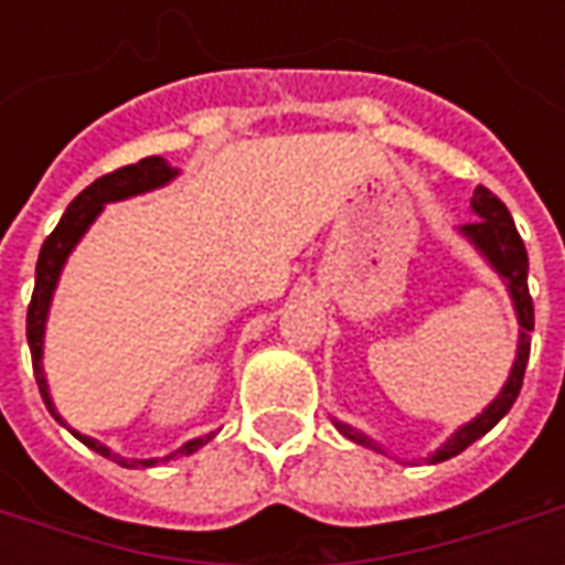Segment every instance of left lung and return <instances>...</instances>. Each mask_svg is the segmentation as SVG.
Masks as SVG:
<instances>
[{"label": "left lung", "mask_w": 565, "mask_h": 565, "mask_svg": "<svg viewBox=\"0 0 565 565\" xmlns=\"http://www.w3.org/2000/svg\"><path fill=\"white\" fill-rule=\"evenodd\" d=\"M472 211L478 214V221L466 223L462 226V235L472 242L481 254H484L490 263H493V269L505 278L509 284V294L514 299V311H518V320H521V344H518V360H514V369H511L509 381H505V387L499 393L493 403L487 405L484 415H478L472 424L460 426L454 436L441 445V448L433 454V462L450 460V457H457L460 450H466L472 441L490 433L493 426L502 420V417L509 415V408L518 399V393L523 387V372H526V360H530V332H533V296H530V287H526V271H530V257H526V247H523V238L518 233V226L511 221L509 209H505V202L493 193V190H487V186H478L472 196ZM335 429L348 436L356 445H366V448L381 450L375 441L363 433H356L342 420H335Z\"/></svg>", "instance_id": "left-lung-1"}]
</instances>
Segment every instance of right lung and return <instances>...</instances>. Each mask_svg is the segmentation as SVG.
Segmentation results:
<instances>
[{
  "instance_id": "obj_1",
  "label": "right lung",
  "mask_w": 565,
  "mask_h": 565,
  "mask_svg": "<svg viewBox=\"0 0 565 565\" xmlns=\"http://www.w3.org/2000/svg\"><path fill=\"white\" fill-rule=\"evenodd\" d=\"M178 169H172L169 162L162 157H145V160L132 162V166H124V169H115V172L103 174L96 178L90 186H84L78 196L72 199V205L66 209V214L60 217V223L54 226V233L44 238L42 250H39V263H35V290H32L30 308H26V342H30V354H32V372H35V381H39V391H42V399L47 405V412L63 420L56 415L54 403L47 396V381H44L42 372V339H44V320H47V308H51V296H54L56 278H60V269L66 263L68 250L78 245V238L84 235V230L96 221V214L103 211L105 202H117V199L136 196V193H145V190H153V186H162L166 181H172ZM78 436V433H75ZM87 448H93L96 454H103L108 460L120 462V466H153L157 460H124L117 457L111 450L99 445L96 438L90 436H78ZM205 441H211V436L205 438H193L186 441L184 448H178L174 454H169L166 460L172 457H184V454H193L199 450Z\"/></svg>"
}]
</instances>
